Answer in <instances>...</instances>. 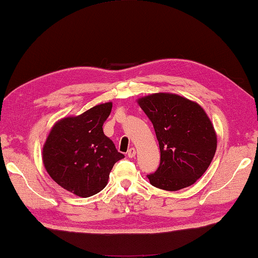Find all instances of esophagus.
Segmentation results:
<instances>
[{
	"label": "esophagus",
	"mask_w": 258,
	"mask_h": 258,
	"mask_svg": "<svg viewBox=\"0 0 258 258\" xmlns=\"http://www.w3.org/2000/svg\"><path fill=\"white\" fill-rule=\"evenodd\" d=\"M135 154H136V151H135L134 148H131V149L127 151V156H128V158H134Z\"/></svg>",
	"instance_id": "34e87169"
}]
</instances>
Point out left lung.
Here are the masks:
<instances>
[{
	"mask_svg": "<svg viewBox=\"0 0 258 258\" xmlns=\"http://www.w3.org/2000/svg\"><path fill=\"white\" fill-rule=\"evenodd\" d=\"M153 124L161 160L150 183L178 191L203 176L217 150V134L201 106L182 96L156 93L138 99Z\"/></svg>",
	"mask_w": 258,
	"mask_h": 258,
	"instance_id": "left-lung-1",
	"label": "left lung"
}]
</instances>
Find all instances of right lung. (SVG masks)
Listing matches in <instances>:
<instances>
[{"instance_id":"add662e5","label":"right lung","mask_w":258,"mask_h":258,"mask_svg":"<svg viewBox=\"0 0 258 258\" xmlns=\"http://www.w3.org/2000/svg\"><path fill=\"white\" fill-rule=\"evenodd\" d=\"M112 106V102L99 104L59 119L44 142L42 161L48 174L78 197L87 198L102 191L114 164L124 158L103 132Z\"/></svg>"}]
</instances>
